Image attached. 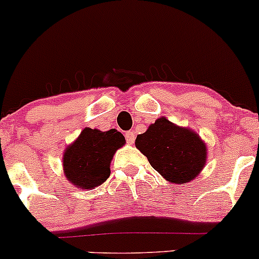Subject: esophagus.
Wrapping results in <instances>:
<instances>
[{"label": "esophagus", "instance_id": "obj_1", "mask_svg": "<svg viewBox=\"0 0 259 259\" xmlns=\"http://www.w3.org/2000/svg\"><path fill=\"white\" fill-rule=\"evenodd\" d=\"M125 138H126L127 144H134V142H135V133L134 132H127L126 134H125Z\"/></svg>", "mask_w": 259, "mask_h": 259}]
</instances>
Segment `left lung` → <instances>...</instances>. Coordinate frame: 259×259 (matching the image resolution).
Instances as JSON below:
<instances>
[{"label": "left lung", "instance_id": "left-lung-1", "mask_svg": "<svg viewBox=\"0 0 259 259\" xmlns=\"http://www.w3.org/2000/svg\"><path fill=\"white\" fill-rule=\"evenodd\" d=\"M135 147L165 181L176 185L191 182L206 165L207 148L201 137L164 116L138 135Z\"/></svg>", "mask_w": 259, "mask_h": 259}]
</instances>
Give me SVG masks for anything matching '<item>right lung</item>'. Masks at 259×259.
I'll list each match as a JSON object with an SVG mask.
<instances>
[{"label":"right lung","mask_w":259,"mask_h":259,"mask_svg":"<svg viewBox=\"0 0 259 259\" xmlns=\"http://www.w3.org/2000/svg\"><path fill=\"white\" fill-rule=\"evenodd\" d=\"M122 145L125 138L116 129L84 127L63 153V173L76 187L92 190L109 178L112 158Z\"/></svg>","instance_id":"obj_1"}]
</instances>
